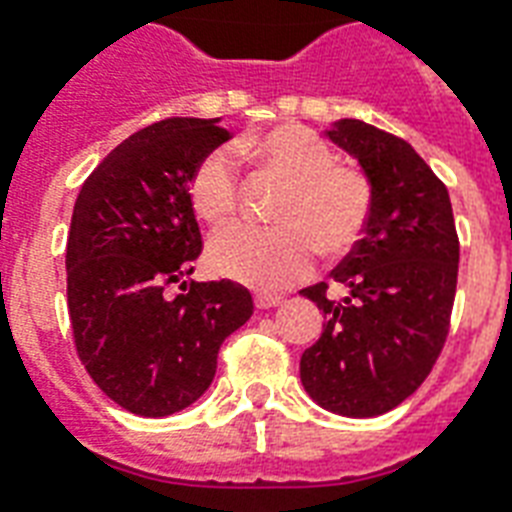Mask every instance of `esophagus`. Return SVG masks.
<instances>
[{"instance_id":"34e87169","label":"esophagus","mask_w":512,"mask_h":512,"mask_svg":"<svg viewBox=\"0 0 512 512\" xmlns=\"http://www.w3.org/2000/svg\"><path fill=\"white\" fill-rule=\"evenodd\" d=\"M281 297L279 295H255V305L260 308V311H268V308H273V305H279Z\"/></svg>"}]
</instances>
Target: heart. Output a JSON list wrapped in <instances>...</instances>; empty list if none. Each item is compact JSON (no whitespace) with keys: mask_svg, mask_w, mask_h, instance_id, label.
Returning <instances> with one entry per match:
<instances>
[{"mask_svg":"<svg viewBox=\"0 0 512 512\" xmlns=\"http://www.w3.org/2000/svg\"><path fill=\"white\" fill-rule=\"evenodd\" d=\"M287 180L276 228L233 225L209 241V263L228 279L257 289H284L313 268L316 247L340 257L358 247L374 209V183L358 167L337 162L335 148L300 124H281L236 146ZM193 212L209 225L231 223L241 207L239 159L231 148L209 151L188 180Z\"/></svg>","mask_w":512,"mask_h":512,"instance_id":"1","label":"heart"}]
</instances>
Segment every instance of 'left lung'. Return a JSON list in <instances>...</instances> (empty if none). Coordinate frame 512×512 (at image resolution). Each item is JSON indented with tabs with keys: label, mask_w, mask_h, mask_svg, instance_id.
Segmentation results:
<instances>
[{
	"label": "left lung",
	"mask_w": 512,
	"mask_h": 512,
	"mask_svg": "<svg viewBox=\"0 0 512 512\" xmlns=\"http://www.w3.org/2000/svg\"><path fill=\"white\" fill-rule=\"evenodd\" d=\"M329 140L374 183L364 239L303 295L324 311V332L300 358L308 396L342 417H377L420 388L444 350L460 239L446 185L406 140L340 119Z\"/></svg>",
	"instance_id": "left-lung-1"
}]
</instances>
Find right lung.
Instances as JSON below:
<instances>
[{"label":"right lung","instance_id":"add662e5","mask_svg":"<svg viewBox=\"0 0 512 512\" xmlns=\"http://www.w3.org/2000/svg\"><path fill=\"white\" fill-rule=\"evenodd\" d=\"M228 138L217 119L156 122L116 146L76 196L66 247L76 353L95 385L140 417L191 406L225 337L255 311L236 281H183L201 255L188 180ZM172 283L184 289L177 298L166 297Z\"/></svg>","mask_w":512,"mask_h":512}]
</instances>
